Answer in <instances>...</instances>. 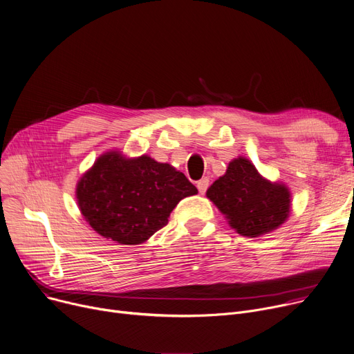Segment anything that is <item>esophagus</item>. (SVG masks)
<instances>
[{
  "label": "esophagus",
  "instance_id": "34e87169",
  "mask_svg": "<svg viewBox=\"0 0 354 354\" xmlns=\"http://www.w3.org/2000/svg\"><path fill=\"white\" fill-rule=\"evenodd\" d=\"M196 187H198V191H199V194H205L206 192V189L209 187V179L207 178H202L201 180H198V183H196Z\"/></svg>",
  "mask_w": 354,
  "mask_h": 354
}]
</instances>
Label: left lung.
<instances>
[{"mask_svg": "<svg viewBox=\"0 0 354 354\" xmlns=\"http://www.w3.org/2000/svg\"><path fill=\"white\" fill-rule=\"evenodd\" d=\"M206 196L229 225L248 238L262 236L285 223L292 198L286 185L265 179L243 156L229 162L226 174L210 185Z\"/></svg>", "mask_w": 354, "mask_h": 354, "instance_id": "8db88e82", "label": "left lung"}]
</instances>
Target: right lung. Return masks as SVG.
<instances>
[{"label": "right lung", "instance_id": "right-lung-1", "mask_svg": "<svg viewBox=\"0 0 354 354\" xmlns=\"http://www.w3.org/2000/svg\"><path fill=\"white\" fill-rule=\"evenodd\" d=\"M198 189L169 163L148 155H101L77 185L81 214L101 236L139 245L168 223L175 206Z\"/></svg>", "mask_w": 354, "mask_h": 354}]
</instances>
